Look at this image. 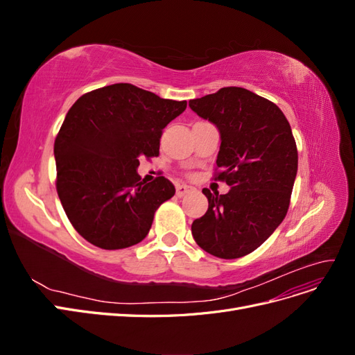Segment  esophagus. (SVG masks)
I'll list each match as a JSON object with an SVG mask.
<instances>
[{
	"instance_id": "1",
	"label": "esophagus",
	"mask_w": 355,
	"mask_h": 355,
	"mask_svg": "<svg viewBox=\"0 0 355 355\" xmlns=\"http://www.w3.org/2000/svg\"><path fill=\"white\" fill-rule=\"evenodd\" d=\"M194 191V188L189 187V185H184V184H178L176 185V196L178 197H184L185 194H188V192Z\"/></svg>"
}]
</instances>
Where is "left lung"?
I'll list each match as a JSON object with an SVG mask.
<instances>
[{
    "mask_svg": "<svg viewBox=\"0 0 355 355\" xmlns=\"http://www.w3.org/2000/svg\"><path fill=\"white\" fill-rule=\"evenodd\" d=\"M189 108L218 127L220 148L214 179L227 194H211L204 216L192 222L202 250L237 259L256 250L286 218L297 173V148L287 118L275 103L243 87L189 101Z\"/></svg>",
    "mask_w": 355,
    "mask_h": 355,
    "instance_id": "left-lung-1",
    "label": "left lung"
}]
</instances>
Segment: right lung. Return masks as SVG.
<instances>
[{
    "instance_id": "right-lung-1",
    "label": "right lung",
    "mask_w": 355,
    "mask_h": 355,
    "mask_svg": "<svg viewBox=\"0 0 355 355\" xmlns=\"http://www.w3.org/2000/svg\"><path fill=\"white\" fill-rule=\"evenodd\" d=\"M185 110L187 101L127 83L85 93L71 106L55 141L56 189L83 239L118 250L146 237L175 187L164 176L141 180L139 157H158L163 128Z\"/></svg>"
}]
</instances>
